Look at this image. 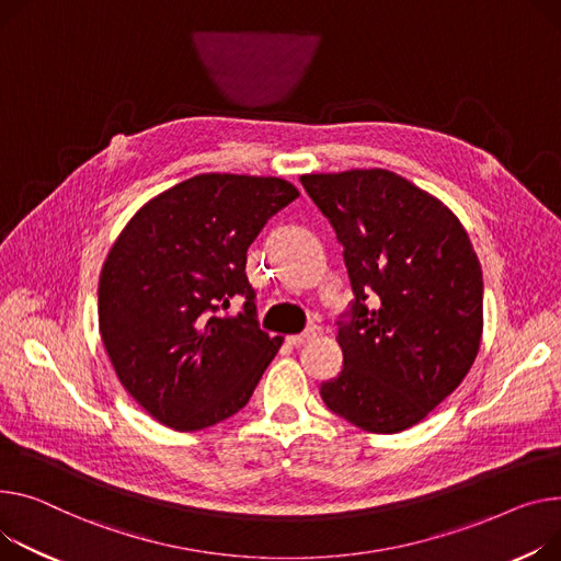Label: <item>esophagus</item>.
<instances>
[{"label": "esophagus", "instance_id": "34e87169", "mask_svg": "<svg viewBox=\"0 0 561 561\" xmlns=\"http://www.w3.org/2000/svg\"><path fill=\"white\" fill-rule=\"evenodd\" d=\"M316 339V329H305L302 333H293V335H288V343L290 345H295V347H300V345H305V343H309V341H313Z\"/></svg>", "mask_w": 561, "mask_h": 561}]
</instances>
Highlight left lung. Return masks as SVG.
<instances>
[{
	"label": "left lung",
	"mask_w": 561,
	"mask_h": 561,
	"mask_svg": "<svg viewBox=\"0 0 561 561\" xmlns=\"http://www.w3.org/2000/svg\"><path fill=\"white\" fill-rule=\"evenodd\" d=\"M300 182L343 245L354 293L339 320L343 369L320 397L363 431H405L460 386L478 354L482 273L473 245L451 209L392 171Z\"/></svg>",
	"instance_id": "8db88e82"
}]
</instances>
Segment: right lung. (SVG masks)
Wrapping results in <instances>:
<instances>
[{"instance_id":"obj_1","label":"right lung","mask_w":561,"mask_h":561,"mask_svg":"<svg viewBox=\"0 0 561 561\" xmlns=\"http://www.w3.org/2000/svg\"><path fill=\"white\" fill-rule=\"evenodd\" d=\"M297 190L282 178L203 173L146 203L99 279V327L122 386L148 415L201 431L250 401L282 339L259 327L250 243ZM232 296L244 311L227 316Z\"/></svg>"}]
</instances>
